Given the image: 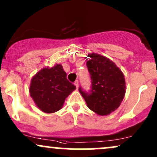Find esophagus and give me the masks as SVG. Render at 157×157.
Here are the masks:
<instances>
[{
	"instance_id": "obj_1",
	"label": "esophagus",
	"mask_w": 157,
	"mask_h": 157,
	"mask_svg": "<svg viewBox=\"0 0 157 157\" xmlns=\"http://www.w3.org/2000/svg\"><path fill=\"white\" fill-rule=\"evenodd\" d=\"M75 86H76L77 89H78V88H79V82H78V80L75 81Z\"/></svg>"
}]
</instances>
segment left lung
<instances>
[{"instance_id":"8db88e82","label":"left lung","mask_w":157,"mask_h":157,"mask_svg":"<svg viewBox=\"0 0 157 157\" xmlns=\"http://www.w3.org/2000/svg\"><path fill=\"white\" fill-rule=\"evenodd\" d=\"M86 63L91 80L89 92L79 88L88 107L100 116L109 115L118 109L125 94L123 73L114 63L96 53L88 55Z\"/></svg>"}]
</instances>
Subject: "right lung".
Masks as SVG:
<instances>
[{
	"instance_id": "right-lung-1",
	"label": "right lung",
	"mask_w": 157,
	"mask_h": 157,
	"mask_svg": "<svg viewBox=\"0 0 157 157\" xmlns=\"http://www.w3.org/2000/svg\"><path fill=\"white\" fill-rule=\"evenodd\" d=\"M63 66L44 68L32 77L29 86L30 96L40 110L51 113L59 111L65 100L76 86L66 78Z\"/></svg>"
}]
</instances>
